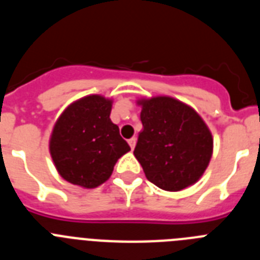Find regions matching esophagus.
<instances>
[{
    "label": "esophagus",
    "mask_w": 260,
    "mask_h": 260,
    "mask_svg": "<svg viewBox=\"0 0 260 260\" xmlns=\"http://www.w3.org/2000/svg\"><path fill=\"white\" fill-rule=\"evenodd\" d=\"M128 144H130V147H132V150H134V147H135V144H137V138L135 137H133L132 139H128Z\"/></svg>",
    "instance_id": "1"
}]
</instances>
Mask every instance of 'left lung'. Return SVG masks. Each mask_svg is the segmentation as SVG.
Segmentation results:
<instances>
[{
	"mask_svg": "<svg viewBox=\"0 0 260 260\" xmlns=\"http://www.w3.org/2000/svg\"><path fill=\"white\" fill-rule=\"evenodd\" d=\"M134 155L147 180L167 191H180L202 177L212 156L210 128L191 107L169 96L142 99Z\"/></svg>",
	"mask_w": 260,
	"mask_h": 260,
	"instance_id": "obj_1",
	"label": "left lung"
}]
</instances>
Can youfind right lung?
I'll use <instances>...</instances> for the list:
<instances>
[{
    "label": "right lung",
    "mask_w": 260,
    "mask_h": 260,
    "mask_svg": "<svg viewBox=\"0 0 260 260\" xmlns=\"http://www.w3.org/2000/svg\"><path fill=\"white\" fill-rule=\"evenodd\" d=\"M110 110L112 100L89 95L69 105L57 119L49 151L63 180L86 189L98 187L130 151L118 126L110 121Z\"/></svg>",
    "instance_id": "add662e5"
}]
</instances>
